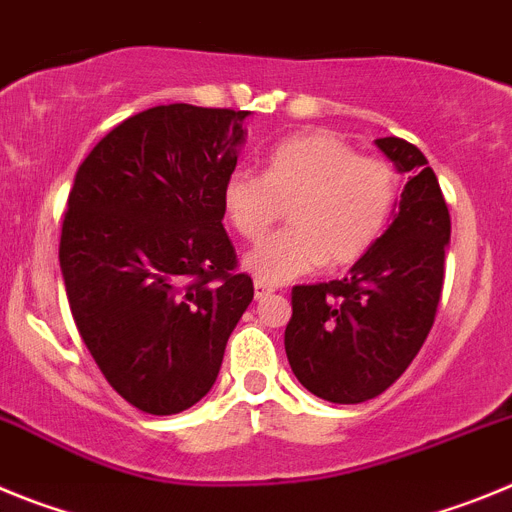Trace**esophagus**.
<instances>
[{
	"label": "esophagus",
	"instance_id": "obj_1",
	"mask_svg": "<svg viewBox=\"0 0 512 512\" xmlns=\"http://www.w3.org/2000/svg\"><path fill=\"white\" fill-rule=\"evenodd\" d=\"M271 292H274V287H271V284L259 282V279L253 282V295H256V300H264V297L271 295Z\"/></svg>",
	"mask_w": 512,
	"mask_h": 512
}]
</instances>
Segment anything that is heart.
I'll use <instances>...</instances> for the list:
<instances>
[{"instance_id":"obj_1","label":"heart","mask_w":512,"mask_h":512,"mask_svg":"<svg viewBox=\"0 0 512 512\" xmlns=\"http://www.w3.org/2000/svg\"><path fill=\"white\" fill-rule=\"evenodd\" d=\"M400 200V174L387 158L359 156L330 130L292 135L271 148L264 176L230 171L223 212L246 241H259L287 205L292 228L271 235L243 259L266 284L305 277L318 266H351L377 246Z\"/></svg>"}]
</instances>
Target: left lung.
I'll list each match as a JSON object with an SVG mask.
<instances>
[{
    "label": "left lung",
    "mask_w": 512,
    "mask_h": 512,
    "mask_svg": "<svg viewBox=\"0 0 512 512\" xmlns=\"http://www.w3.org/2000/svg\"><path fill=\"white\" fill-rule=\"evenodd\" d=\"M408 174L390 228L348 277L292 289L284 348L312 395L356 405L382 395L418 356L436 320L451 217L428 158L402 138L374 140Z\"/></svg>",
    "instance_id": "left-lung-1"
}]
</instances>
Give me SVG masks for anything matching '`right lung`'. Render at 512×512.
<instances>
[{"label": "right lung", "mask_w": 512, "mask_h": 512, "mask_svg": "<svg viewBox=\"0 0 512 512\" xmlns=\"http://www.w3.org/2000/svg\"><path fill=\"white\" fill-rule=\"evenodd\" d=\"M248 115L151 107L76 171L58 248L71 315L112 390L143 413H182L212 390L253 300L223 228Z\"/></svg>", "instance_id": "obj_1"}]
</instances>
